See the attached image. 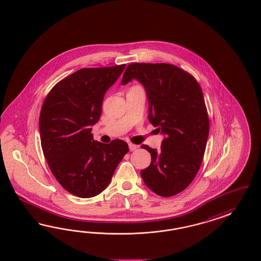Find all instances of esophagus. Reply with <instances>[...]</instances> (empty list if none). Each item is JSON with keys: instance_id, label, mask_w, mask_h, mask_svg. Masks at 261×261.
<instances>
[{"instance_id": "obj_1", "label": "esophagus", "mask_w": 261, "mask_h": 261, "mask_svg": "<svg viewBox=\"0 0 261 261\" xmlns=\"http://www.w3.org/2000/svg\"><path fill=\"white\" fill-rule=\"evenodd\" d=\"M128 148H129V151H135L137 149V146L135 144H133V143H128Z\"/></svg>"}]
</instances>
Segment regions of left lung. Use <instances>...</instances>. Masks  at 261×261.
<instances>
[{
  "label": "left lung",
  "mask_w": 261,
  "mask_h": 261,
  "mask_svg": "<svg viewBox=\"0 0 261 261\" xmlns=\"http://www.w3.org/2000/svg\"><path fill=\"white\" fill-rule=\"evenodd\" d=\"M133 79L144 86L148 119L164 135L160 151L141 146L152 161L140 174L152 192L170 197L189 187L202 163L209 135L202 90L193 75L164 63L128 65L122 85Z\"/></svg>",
  "instance_id": "8db88e82"
}]
</instances>
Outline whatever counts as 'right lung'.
Returning <instances> with one entry per match:
<instances>
[{
    "label": "right lung",
    "mask_w": 261,
    "mask_h": 261,
    "mask_svg": "<svg viewBox=\"0 0 261 261\" xmlns=\"http://www.w3.org/2000/svg\"><path fill=\"white\" fill-rule=\"evenodd\" d=\"M125 68H81L52 88L41 107L39 135L44 158L60 185L78 197H93L106 190L128 152L125 141L100 143L91 133L107 90Z\"/></svg>",
    "instance_id": "1"
}]
</instances>
